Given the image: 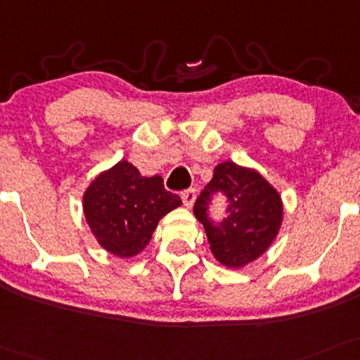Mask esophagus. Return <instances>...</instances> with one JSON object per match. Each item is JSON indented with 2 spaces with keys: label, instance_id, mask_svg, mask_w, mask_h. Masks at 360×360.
Wrapping results in <instances>:
<instances>
[{
  "label": "esophagus",
  "instance_id": "1",
  "mask_svg": "<svg viewBox=\"0 0 360 360\" xmlns=\"http://www.w3.org/2000/svg\"><path fill=\"white\" fill-rule=\"evenodd\" d=\"M196 189H188V191H184L183 194H181V198H183V202L186 207H193L194 201H196Z\"/></svg>",
  "mask_w": 360,
  "mask_h": 360
}]
</instances>
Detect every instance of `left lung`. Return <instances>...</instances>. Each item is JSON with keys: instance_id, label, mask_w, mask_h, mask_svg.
I'll return each mask as SVG.
<instances>
[{"instance_id": "left-lung-1", "label": "left lung", "mask_w": 360, "mask_h": 360, "mask_svg": "<svg viewBox=\"0 0 360 360\" xmlns=\"http://www.w3.org/2000/svg\"><path fill=\"white\" fill-rule=\"evenodd\" d=\"M216 192L229 199V216L219 224L207 214ZM194 214L205 226L214 258L228 268H241L274 243L283 219V205L278 191L259 172L226 161L214 167L213 179L194 202Z\"/></svg>"}]
</instances>
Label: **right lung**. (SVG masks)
Returning <instances> with one entry per match:
<instances>
[{
	"mask_svg": "<svg viewBox=\"0 0 360 360\" xmlns=\"http://www.w3.org/2000/svg\"><path fill=\"white\" fill-rule=\"evenodd\" d=\"M181 205L177 194L166 191L161 176H141L129 161L101 172L84 194L85 219L94 236L119 258L141 253L159 219Z\"/></svg>",
	"mask_w": 360,
	"mask_h": 360,
	"instance_id": "1",
	"label": "right lung"
}]
</instances>
